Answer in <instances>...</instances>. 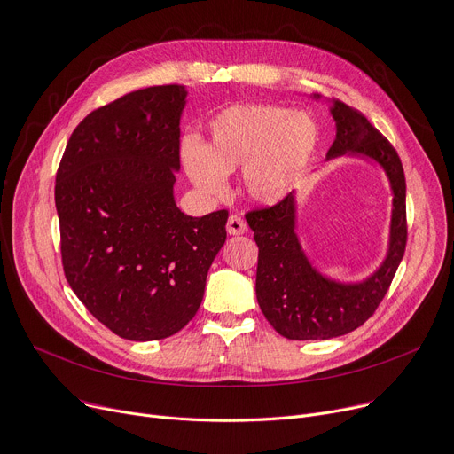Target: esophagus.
I'll return each mask as SVG.
<instances>
[{"instance_id":"34e87169","label":"esophagus","mask_w":454,"mask_h":454,"mask_svg":"<svg viewBox=\"0 0 454 454\" xmlns=\"http://www.w3.org/2000/svg\"><path fill=\"white\" fill-rule=\"evenodd\" d=\"M247 231V225H246V222L239 218V216H236V215H232L229 220H227V232L231 234V236H238V234H244Z\"/></svg>"}]
</instances>
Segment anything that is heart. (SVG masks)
Returning a JSON list of instances; mask_svg holds the SVG:
<instances>
[{
  "instance_id": "heart-1",
  "label": "heart",
  "mask_w": 454,
  "mask_h": 454,
  "mask_svg": "<svg viewBox=\"0 0 454 454\" xmlns=\"http://www.w3.org/2000/svg\"><path fill=\"white\" fill-rule=\"evenodd\" d=\"M318 141L321 129L308 114L275 104H242L210 122L207 146L184 141L181 157L203 194L222 198L227 174L244 167L242 181L249 198L275 205L295 189Z\"/></svg>"
}]
</instances>
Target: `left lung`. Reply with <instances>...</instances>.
Listing matches in <instances>:
<instances>
[{
  "mask_svg": "<svg viewBox=\"0 0 454 454\" xmlns=\"http://www.w3.org/2000/svg\"><path fill=\"white\" fill-rule=\"evenodd\" d=\"M330 114L337 133L326 161L340 155L370 159L388 177L392 191L388 249L380 268L366 278L333 280L315 268L301 246L295 194L270 208L249 212L246 218L258 246V306L270 325L291 340H326L364 325L388 291L407 246V186L397 152L348 104L332 100Z\"/></svg>",
  "mask_w": 454,
  "mask_h": 454,
  "instance_id": "8db88e82",
  "label": "left lung"
}]
</instances>
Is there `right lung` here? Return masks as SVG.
<instances>
[{
    "mask_svg": "<svg viewBox=\"0 0 454 454\" xmlns=\"http://www.w3.org/2000/svg\"><path fill=\"white\" fill-rule=\"evenodd\" d=\"M184 86L131 91L80 122L57 172L66 278L122 339L157 340L196 315L227 210L186 216L176 205Z\"/></svg>",
    "mask_w": 454,
    "mask_h": 454,
    "instance_id": "add662e5",
    "label": "right lung"
}]
</instances>
